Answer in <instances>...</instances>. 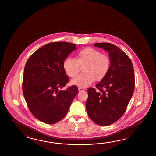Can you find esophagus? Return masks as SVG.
Wrapping results in <instances>:
<instances>
[{
    "label": "esophagus",
    "instance_id": "obj_1",
    "mask_svg": "<svg viewBox=\"0 0 156 156\" xmlns=\"http://www.w3.org/2000/svg\"><path fill=\"white\" fill-rule=\"evenodd\" d=\"M78 91H80V92H81V91H85V89H83V88H82V87H78Z\"/></svg>",
    "mask_w": 156,
    "mask_h": 156
}]
</instances>
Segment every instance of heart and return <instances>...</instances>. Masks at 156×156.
I'll list each match as a JSON object with an SVG mask.
<instances>
[{
	"label": "heart",
	"mask_w": 156,
	"mask_h": 156,
	"mask_svg": "<svg viewBox=\"0 0 156 156\" xmlns=\"http://www.w3.org/2000/svg\"><path fill=\"white\" fill-rule=\"evenodd\" d=\"M111 66L108 55L91 47H86L76 55V59L68 57L63 63L67 75L74 78L82 69L83 74L71 80L72 85L80 87H86L95 80H103L108 75Z\"/></svg>",
	"instance_id": "heart-1"
}]
</instances>
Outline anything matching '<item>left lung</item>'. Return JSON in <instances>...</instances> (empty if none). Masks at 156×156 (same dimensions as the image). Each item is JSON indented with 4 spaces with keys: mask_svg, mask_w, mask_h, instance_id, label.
Segmentation results:
<instances>
[{
    "mask_svg": "<svg viewBox=\"0 0 156 156\" xmlns=\"http://www.w3.org/2000/svg\"><path fill=\"white\" fill-rule=\"evenodd\" d=\"M109 53L111 66L108 75L87 90L86 109L93 121L108 126L118 121L125 113L134 90V73L130 58L119 47L109 43H96Z\"/></svg>",
    "mask_w": 156,
    "mask_h": 156,
    "instance_id": "obj_1",
    "label": "left lung"
}]
</instances>
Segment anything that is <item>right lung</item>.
Returning <instances> with one entry per match:
<instances>
[{
  "mask_svg": "<svg viewBox=\"0 0 156 156\" xmlns=\"http://www.w3.org/2000/svg\"><path fill=\"white\" fill-rule=\"evenodd\" d=\"M76 49L73 43H50L34 52L26 62L22 85L24 97L30 112L43 122L60 121L78 93L75 85L60 90L69 80L63 63Z\"/></svg>",
  "mask_w": 156,
  "mask_h": 156,
  "instance_id": "right-lung-1",
  "label": "right lung"
}]
</instances>
